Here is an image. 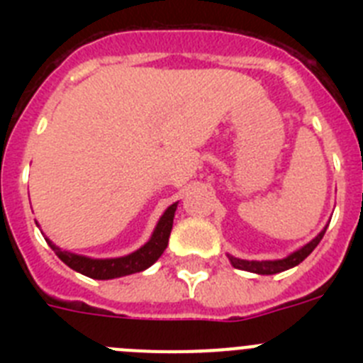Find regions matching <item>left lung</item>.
<instances>
[{
	"label": "left lung",
	"mask_w": 363,
	"mask_h": 363,
	"mask_svg": "<svg viewBox=\"0 0 363 363\" xmlns=\"http://www.w3.org/2000/svg\"><path fill=\"white\" fill-rule=\"evenodd\" d=\"M327 225L323 227L322 230L318 233V236H314L311 242H307L306 245H301L300 249L293 251L291 255H287L285 258L281 259H242V258H234V256L227 255L229 258L230 265L234 269H242V271H249V272H256V274H277V272L281 271H287V269H293L296 267L298 264H301L311 252L314 251V247L318 245L320 240L323 238V234H325Z\"/></svg>",
	"instance_id": "8db88e82"
}]
</instances>
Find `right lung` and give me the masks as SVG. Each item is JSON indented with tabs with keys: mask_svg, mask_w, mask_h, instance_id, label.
<instances>
[{
	"mask_svg": "<svg viewBox=\"0 0 363 363\" xmlns=\"http://www.w3.org/2000/svg\"><path fill=\"white\" fill-rule=\"evenodd\" d=\"M176 209H178V201L169 205L165 213L160 216L158 223H156L152 234H150L149 242L143 243L140 249H136L130 255L120 256V258H89V256L65 251V249L50 242L49 238L45 240H47L50 249L56 252V256L62 259L63 264L69 265L76 272H82L85 277L94 278V280H112V278L129 277L134 272H142L149 269L163 255V251L167 249V243H169V236H171Z\"/></svg>",
	"mask_w": 363,
	"mask_h": 363,
	"instance_id": "right-lung-1",
	"label": "right lung"
}]
</instances>
